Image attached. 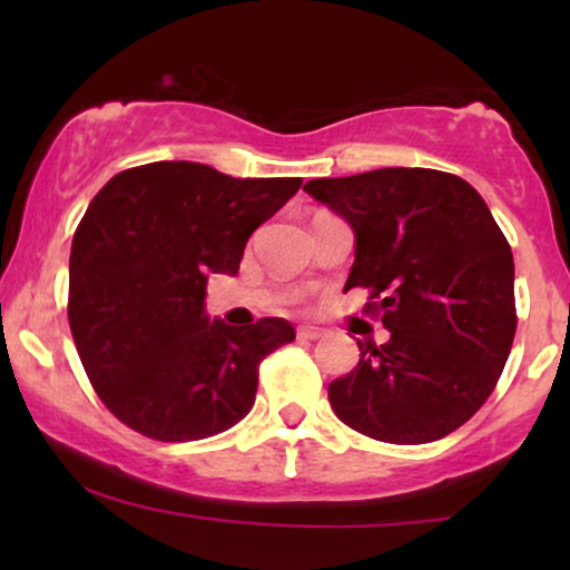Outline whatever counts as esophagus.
I'll list each match as a JSON object with an SVG mask.
<instances>
[{
	"mask_svg": "<svg viewBox=\"0 0 570 570\" xmlns=\"http://www.w3.org/2000/svg\"><path fill=\"white\" fill-rule=\"evenodd\" d=\"M322 335L324 332L318 326H299L297 330V340H303V343H313V340H318Z\"/></svg>",
	"mask_w": 570,
	"mask_h": 570,
	"instance_id": "obj_1",
	"label": "esophagus"
}]
</instances>
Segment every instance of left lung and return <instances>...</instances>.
Returning <instances> with one entry per match:
<instances>
[{"label":"left lung","mask_w":570,"mask_h":570,"mask_svg":"<svg viewBox=\"0 0 570 570\" xmlns=\"http://www.w3.org/2000/svg\"><path fill=\"white\" fill-rule=\"evenodd\" d=\"M356 235L345 289L389 343L358 340L362 358L330 383L345 426L391 444L448 436L493 394L517 330L512 248L482 195L434 168L311 179L303 187Z\"/></svg>","instance_id":"8db88e82"}]
</instances>
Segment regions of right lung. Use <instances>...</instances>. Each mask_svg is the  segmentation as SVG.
I'll use <instances>...</instances> for the list:
<instances>
[{"instance_id":"add662e5","label":"right lung","mask_w":570,"mask_h":570,"mask_svg":"<svg viewBox=\"0 0 570 570\" xmlns=\"http://www.w3.org/2000/svg\"><path fill=\"white\" fill-rule=\"evenodd\" d=\"M299 185L160 160L98 189L71 240L69 326L96 394L126 426L193 442L252 410L259 362L294 326L212 322L206 284L238 273L248 235Z\"/></svg>"}]
</instances>
